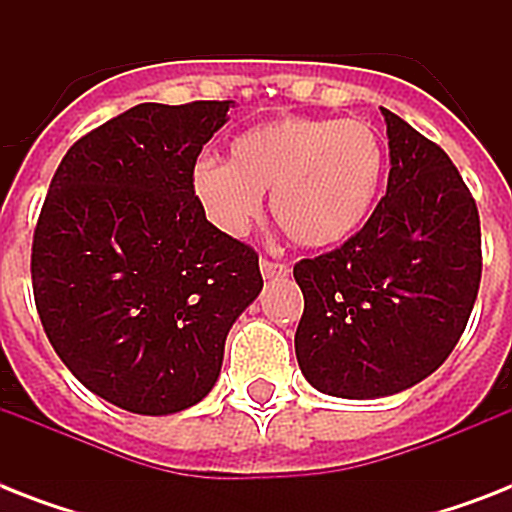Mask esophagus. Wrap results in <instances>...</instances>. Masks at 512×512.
<instances>
[{
  "mask_svg": "<svg viewBox=\"0 0 512 512\" xmlns=\"http://www.w3.org/2000/svg\"><path fill=\"white\" fill-rule=\"evenodd\" d=\"M260 273H263V279H284V276H289V265L273 263V260L263 257L260 260Z\"/></svg>",
  "mask_w": 512,
  "mask_h": 512,
  "instance_id": "1",
  "label": "esophagus"
}]
</instances>
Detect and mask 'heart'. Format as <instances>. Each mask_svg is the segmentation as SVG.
<instances>
[{
	"label": "heart",
	"mask_w": 512,
	"mask_h": 512,
	"mask_svg": "<svg viewBox=\"0 0 512 512\" xmlns=\"http://www.w3.org/2000/svg\"><path fill=\"white\" fill-rule=\"evenodd\" d=\"M385 175L372 124L335 116H287L239 132L225 164L193 167L191 193L228 236L247 233L271 191V215L295 244L329 249L366 223Z\"/></svg>",
	"instance_id": "obj_1"
}]
</instances>
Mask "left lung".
I'll return each mask as SVG.
<instances>
[{"label": "left lung", "mask_w": 512, "mask_h": 512, "mask_svg": "<svg viewBox=\"0 0 512 512\" xmlns=\"http://www.w3.org/2000/svg\"><path fill=\"white\" fill-rule=\"evenodd\" d=\"M388 124V191L356 236L300 260V372L337 398H382L422 382L465 332L481 284L476 201L452 159L401 116Z\"/></svg>", "instance_id": "1"}]
</instances>
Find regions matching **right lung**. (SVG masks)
Segmentation results:
<instances>
[{
  "label": "right lung",
  "mask_w": 512,
  "mask_h": 512,
  "mask_svg": "<svg viewBox=\"0 0 512 512\" xmlns=\"http://www.w3.org/2000/svg\"><path fill=\"white\" fill-rule=\"evenodd\" d=\"M231 100L140 103L63 156L31 249L42 327L76 380L148 417L215 388L225 337L255 303V249L209 223L196 156Z\"/></svg>",
  "instance_id": "obj_1"
}]
</instances>
